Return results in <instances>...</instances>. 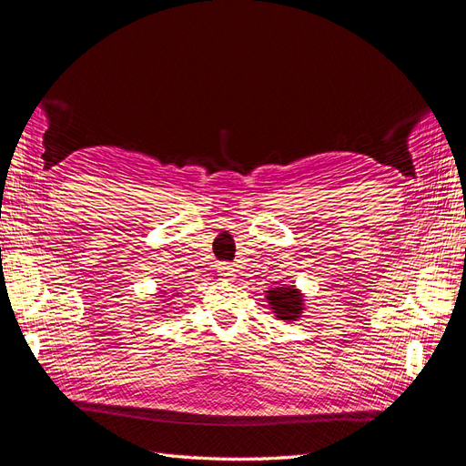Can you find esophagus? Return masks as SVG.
<instances>
[{
  "label": "esophagus",
  "mask_w": 466,
  "mask_h": 466,
  "mask_svg": "<svg viewBox=\"0 0 466 466\" xmlns=\"http://www.w3.org/2000/svg\"><path fill=\"white\" fill-rule=\"evenodd\" d=\"M218 270H219V276L223 278V279H235V268H233V264H229V262H221L219 266H218Z\"/></svg>",
  "instance_id": "34e87169"
}]
</instances>
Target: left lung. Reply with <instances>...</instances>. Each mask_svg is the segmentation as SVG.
Here are the masks:
<instances>
[{"instance_id": "obj_1", "label": "left lung", "mask_w": 466, "mask_h": 466, "mask_svg": "<svg viewBox=\"0 0 466 466\" xmlns=\"http://www.w3.org/2000/svg\"><path fill=\"white\" fill-rule=\"evenodd\" d=\"M303 298L305 295L298 288L286 286V284L266 291V299L270 303L272 313H276L279 320H288V322L298 320L305 311Z\"/></svg>"}]
</instances>
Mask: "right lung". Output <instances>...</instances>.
Instances as JSON below:
<instances>
[{
    "mask_svg": "<svg viewBox=\"0 0 466 466\" xmlns=\"http://www.w3.org/2000/svg\"><path fill=\"white\" fill-rule=\"evenodd\" d=\"M161 298H163V295H161Z\"/></svg>",
    "mask_w": 466,
    "mask_h": 466,
    "instance_id": "1",
    "label": "right lung"
}]
</instances>
